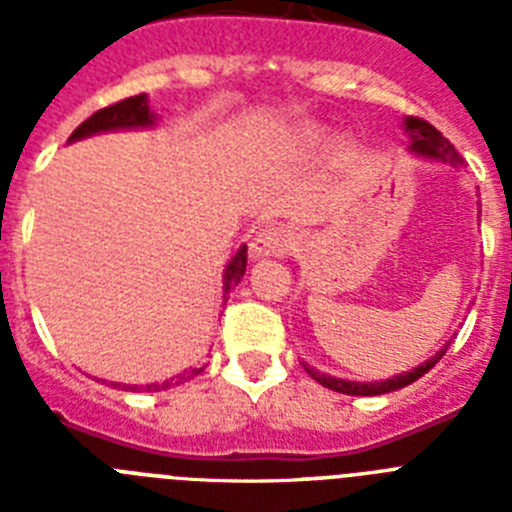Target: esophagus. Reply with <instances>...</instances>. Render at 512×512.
I'll use <instances>...</instances> for the list:
<instances>
[{"instance_id": "34e87169", "label": "esophagus", "mask_w": 512, "mask_h": 512, "mask_svg": "<svg viewBox=\"0 0 512 512\" xmlns=\"http://www.w3.org/2000/svg\"><path fill=\"white\" fill-rule=\"evenodd\" d=\"M292 246V233L282 225H269L251 241V256L261 259V256H282L287 248Z\"/></svg>"}]
</instances>
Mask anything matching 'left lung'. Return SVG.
I'll return each mask as SVG.
<instances>
[{
	"instance_id": "8db88e82",
	"label": "left lung",
	"mask_w": 512,
	"mask_h": 512,
	"mask_svg": "<svg viewBox=\"0 0 512 512\" xmlns=\"http://www.w3.org/2000/svg\"><path fill=\"white\" fill-rule=\"evenodd\" d=\"M405 130H408L410 138H413V146H410V151L418 153V156L433 158V161H443V164H449V166L464 164V158L459 156V151H456L449 140L443 138V135L433 128L431 122L423 120V117H408V120H405ZM446 348L449 346H443L441 351L433 356V359H428L425 364H420L418 369H413V372L400 374V377L387 379V382H346V379L328 377V374H320V372H315V369H307V374H310L315 382L323 384V387H328V390H333V392H341V395H364V397L384 395V392L400 390V387H405V384H413L415 379L423 377L425 372H431L433 366L438 364V359L446 354Z\"/></svg>"
}]
</instances>
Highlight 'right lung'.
Returning <instances> with one entry per match:
<instances>
[{"label": "right lung", "mask_w": 512, "mask_h": 512, "mask_svg": "<svg viewBox=\"0 0 512 512\" xmlns=\"http://www.w3.org/2000/svg\"><path fill=\"white\" fill-rule=\"evenodd\" d=\"M146 125H153V112L148 110V99L146 94H135V97L128 99H120V102L110 104V107H102V110L94 112L92 117L81 122L79 128L71 133L69 140H79V138H87V135L94 133H102V130H120V128H146ZM243 274H246V246L238 248L233 259H230L228 269H225V295H228L230 289L235 284L241 282ZM228 300V297H225ZM202 369H192V377L194 374H200ZM184 377L176 379V384L182 382ZM161 384H146V390L158 392ZM164 387H171V382H164ZM138 390V387H135Z\"/></svg>", "instance_id": "1"}]
</instances>
